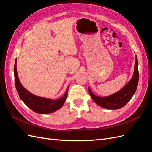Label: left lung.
Listing matches in <instances>:
<instances>
[{
    "label": "left lung",
    "instance_id": "obj_1",
    "mask_svg": "<svg viewBox=\"0 0 152 152\" xmlns=\"http://www.w3.org/2000/svg\"><path fill=\"white\" fill-rule=\"evenodd\" d=\"M138 81V61L137 56H135V63L133 76L128 83L121 90L113 94L106 97L96 96L92 92L89 87L88 92L93 101L99 106L104 108H107V109H119L125 105L134 96L137 87Z\"/></svg>",
    "mask_w": 152,
    "mask_h": 152
}]
</instances>
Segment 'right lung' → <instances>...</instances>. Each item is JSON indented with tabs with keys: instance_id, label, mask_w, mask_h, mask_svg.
Returning a JSON list of instances; mask_svg holds the SVG:
<instances>
[{
	"instance_id": "add662e5",
	"label": "right lung",
	"mask_w": 152,
	"mask_h": 152,
	"mask_svg": "<svg viewBox=\"0 0 152 152\" xmlns=\"http://www.w3.org/2000/svg\"><path fill=\"white\" fill-rule=\"evenodd\" d=\"M14 75L15 87L19 97L22 102L33 112L42 114H50L60 109L64 105L67 97L69 85L67 88L64 95L61 98L58 99H52L34 95L22 86L17 74V60L15 62Z\"/></svg>"
}]
</instances>
